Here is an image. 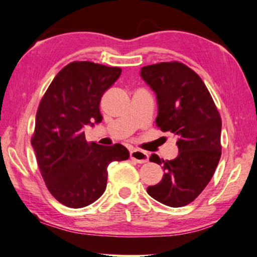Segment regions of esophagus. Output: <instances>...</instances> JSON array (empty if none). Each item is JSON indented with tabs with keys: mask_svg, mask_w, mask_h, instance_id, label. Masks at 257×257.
<instances>
[{
	"mask_svg": "<svg viewBox=\"0 0 257 257\" xmlns=\"http://www.w3.org/2000/svg\"><path fill=\"white\" fill-rule=\"evenodd\" d=\"M130 157L138 163H145L149 161V154L145 151H142V150H138V149L131 150Z\"/></svg>",
	"mask_w": 257,
	"mask_h": 257,
	"instance_id": "obj_1",
	"label": "esophagus"
}]
</instances>
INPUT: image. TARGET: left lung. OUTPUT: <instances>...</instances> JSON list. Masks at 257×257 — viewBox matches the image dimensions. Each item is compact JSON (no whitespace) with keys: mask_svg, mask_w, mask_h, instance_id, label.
<instances>
[{"mask_svg":"<svg viewBox=\"0 0 257 257\" xmlns=\"http://www.w3.org/2000/svg\"><path fill=\"white\" fill-rule=\"evenodd\" d=\"M140 75L157 96V126L176 135L179 149L173 160L150 157L164 174L148 193L166 206H186L200 195L218 166L220 115L204 81L181 62L145 66Z\"/></svg>","mask_w":257,"mask_h":257,"instance_id":"8db88e82","label":"left lung"}]
</instances>
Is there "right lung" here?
I'll use <instances>...</instances> for the list:
<instances>
[{"mask_svg":"<svg viewBox=\"0 0 257 257\" xmlns=\"http://www.w3.org/2000/svg\"><path fill=\"white\" fill-rule=\"evenodd\" d=\"M122 69L91 61L64 67L48 87L36 116L31 140L48 190L62 205L83 208L103 195L107 167L130 157L122 144L87 143L84 127L103 119L101 96Z\"/></svg>","mask_w":257,"mask_h":257,"instance_id":"right-lung-1","label":"right lung"}]
</instances>
